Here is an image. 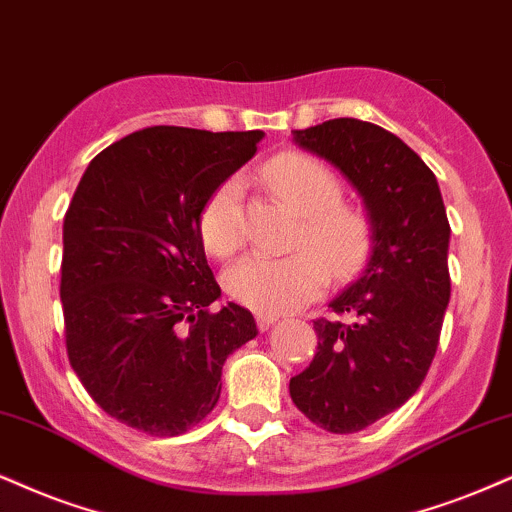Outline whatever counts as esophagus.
<instances>
[{"label": "esophagus", "instance_id": "1", "mask_svg": "<svg viewBox=\"0 0 512 512\" xmlns=\"http://www.w3.org/2000/svg\"><path fill=\"white\" fill-rule=\"evenodd\" d=\"M275 315H268V313H258L256 315V325H258V330L261 332H266L270 325H275Z\"/></svg>", "mask_w": 512, "mask_h": 512}]
</instances>
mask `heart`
I'll list each match as a JSON object with an SVG mask.
<instances>
[{"label": "heart", "mask_w": 512, "mask_h": 512, "mask_svg": "<svg viewBox=\"0 0 512 512\" xmlns=\"http://www.w3.org/2000/svg\"><path fill=\"white\" fill-rule=\"evenodd\" d=\"M263 178L304 216L296 244L306 249L289 256L246 254L225 270V289L239 304L258 313H285L308 304L327 287L330 270L353 275L370 251V223L344 206V185L330 166L299 151L275 156ZM201 242L225 258L244 242L242 182L225 180L208 197L199 216Z\"/></svg>", "instance_id": "b5f03b06"}]
</instances>
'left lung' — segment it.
<instances>
[{"instance_id":"left-lung-1","label":"left lung","mask_w":512,"mask_h":512,"mask_svg":"<svg viewBox=\"0 0 512 512\" xmlns=\"http://www.w3.org/2000/svg\"><path fill=\"white\" fill-rule=\"evenodd\" d=\"M294 142L342 170L368 208V263L330 301L351 320H313L318 351L289 380L313 425L353 434L401 408L430 370L451 299V227L432 170L380 125L334 118L294 130Z\"/></svg>"}]
</instances>
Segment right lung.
Listing matches in <instances>:
<instances>
[{
    "instance_id": "add662e5",
    "label": "right lung",
    "mask_w": 512,
    "mask_h": 512,
    "mask_svg": "<svg viewBox=\"0 0 512 512\" xmlns=\"http://www.w3.org/2000/svg\"><path fill=\"white\" fill-rule=\"evenodd\" d=\"M261 140V130H137L94 156L63 218L68 361L104 413L151 437L204 420L225 358L258 334L246 308H208L220 287L199 216Z\"/></svg>"
}]
</instances>
